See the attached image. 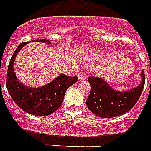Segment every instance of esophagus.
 I'll list each match as a JSON object with an SVG mask.
<instances>
[{
  "label": "esophagus",
  "mask_w": 151,
  "mask_h": 151,
  "mask_svg": "<svg viewBox=\"0 0 151 151\" xmlns=\"http://www.w3.org/2000/svg\"><path fill=\"white\" fill-rule=\"evenodd\" d=\"M78 79L80 81H83L86 79V73L85 72H80L78 73Z\"/></svg>",
  "instance_id": "1"
}]
</instances>
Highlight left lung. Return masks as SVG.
<instances>
[{
  "mask_svg": "<svg viewBox=\"0 0 151 151\" xmlns=\"http://www.w3.org/2000/svg\"><path fill=\"white\" fill-rule=\"evenodd\" d=\"M142 82L137 87L125 92H118L111 89L104 79L91 76V93L86 99V106L93 113L103 118L120 116L131 110L140 98L145 84L144 71Z\"/></svg>",
  "mask_w": 151,
  "mask_h": 151,
  "instance_id": "left-lung-1",
  "label": "left lung"
}]
</instances>
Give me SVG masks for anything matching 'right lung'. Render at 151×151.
<instances>
[{"instance_id":"add662e5","label":"right lung","mask_w":151,"mask_h":151,"mask_svg":"<svg viewBox=\"0 0 151 151\" xmlns=\"http://www.w3.org/2000/svg\"><path fill=\"white\" fill-rule=\"evenodd\" d=\"M33 41L50 43L45 39ZM27 43L25 42L18 45L12 56L8 66L6 87L13 100L23 111L34 116H48L60 107L67 89L78 82V78L77 76L60 74L52 82L40 88H30L22 84L16 78L14 61L18 52Z\"/></svg>"}]
</instances>
